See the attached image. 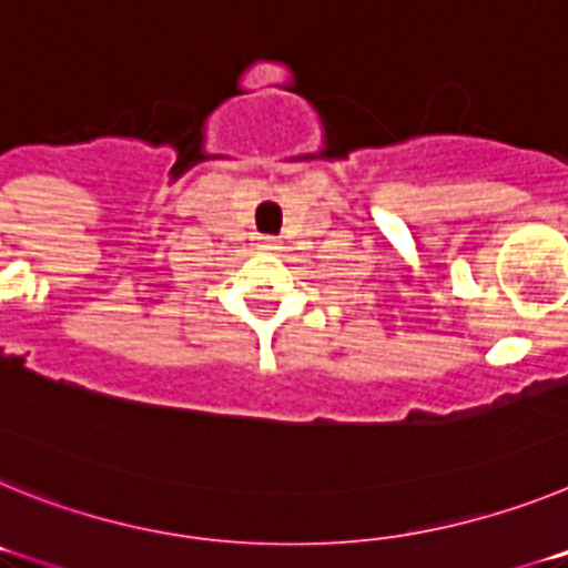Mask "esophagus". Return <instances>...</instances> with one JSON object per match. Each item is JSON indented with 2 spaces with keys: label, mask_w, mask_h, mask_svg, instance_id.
Returning a JSON list of instances; mask_svg holds the SVG:
<instances>
[{
  "label": "esophagus",
  "mask_w": 568,
  "mask_h": 568,
  "mask_svg": "<svg viewBox=\"0 0 568 568\" xmlns=\"http://www.w3.org/2000/svg\"><path fill=\"white\" fill-rule=\"evenodd\" d=\"M255 247H258L261 253H275V250H278V241H275L273 235H258Z\"/></svg>",
  "instance_id": "1"
}]
</instances>
